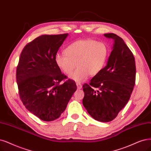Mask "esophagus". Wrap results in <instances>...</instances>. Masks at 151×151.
<instances>
[{"label":"esophagus","mask_w":151,"mask_h":151,"mask_svg":"<svg viewBox=\"0 0 151 151\" xmlns=\"http://www.w3.org/2000/svg\"><path fill=\"white\" fill-rule=\"evenodd\" d=\"M76 85V86H77L78 89H81L82 88V85H81V84H80V83H77Z\"/></svg>","instance_id":"esophagus-1"}]
</instances>
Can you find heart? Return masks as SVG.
I'll list each match as a JSON object with an SVG mask.
<instances>
[{"mask_svg": "<svg viewBox=\"0 0 151 151\" xmlns=\"http://www.w3.org/2000/svg\"><path fill=\"white\" fill-rule=\"evenodd\" d=\"M65 53L56 55V64L66 75H70L76 65L78 68L70 79L82 82L90 75L96 76L102 71L108 58L109 48L104 43L81 40L70 44L65 50Z\"/></svg>", "mask_w": 151, "mask_h": 151, "instance_id": "heart-1", "label": "heart"}]
</instances>
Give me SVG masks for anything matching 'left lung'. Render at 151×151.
I'll return each instance as SVG.
<instances>
[{"mask_svg": "<svg viewBox=\"0 0 151 151\" xmlns=\"http://www.w3.org/2000/svg\"><path fill=\"white\" fill-rule=\"evenodd\" d=\"M113 44L106 66L85 84L83 104L93 118L113 121L127 103L135 85L136 64L132 53L124 40L114 33H105Z\"/></svg>", "mask_w": 151, "mask_h": 151, "instance_id": "1", "label": "left lung"}]
</instances>
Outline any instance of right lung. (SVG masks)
Masks as SVG:
<instances>
[{
  "mask_svg": "<svg viewBox=\"0 0 151 151\" xmlns=\"http://www.w3.org/2000/svg\"><path fill=\"white\" fill-rule=\"evenodd\" d=\"M68 36L43 35L28 43L20 54L16 78L22 103L30 113L45 121L58 118L77 87L56 64L55 56Z\"/></svg>",
  "mask_w": 151,
  "mask_h": 151,
  "instance_id": "obj_1",
  "label": "right lung"
}]
</instances>
